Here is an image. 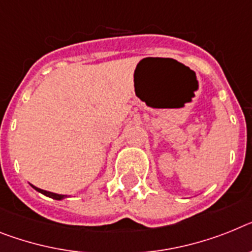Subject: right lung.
<instances>
[{"instance_id":"right-lung-1","label":"right lung","mask_w":252,"mask_h":252,"mask_svg":"<svg viewBox=\"0 0 252 252\" xmlns=\"http://www.w3.org/2000/svg\"><path fill=\"white\" fill-rule=\"evenodd\" d=\"M32 187L34 188L35 191H38V192H41V193H43L44 196H48V197H51V198H55V200H63V198H65V197H66V196H64V194L52 193V192L44 191V189H41V188H37V187H34V186H32Z\"/></svg>"}]
</instances>
